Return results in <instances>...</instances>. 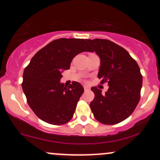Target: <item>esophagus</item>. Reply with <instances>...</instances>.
<instances>
[{
  "instance_id": "obj_1",
  "label": "esophagus",
  "mask_w": 160,
  "mask_h": 160,
  "mask_svg": "<svg viewBox=\"0 0 160 160\" xmlns=\"http://www.w3.org/2000/svg\"><path fill=\"white\" fill-rule=\"evenodd\" d=\"M83 88H84L85 91H88V90H90V88H89V87H88V86H84V87H83Z\"/></svg>"
}]
</instances>
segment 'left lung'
I'll return each mask as SVG.
<instances>
[{"instance_id":"left-lung-1","label":"left lung","mask_w":160,"mask_h":160,"mask_svg":"<svg viewBox=\"0 0 160 160\" xmlns=\"http://www.w3.org/2000/svg\"><path fill=\"white\" fill-rule=\"evenodd\" d=\"M101 58L98 78L108 83L105 94L91 88L94 99L90 106L95 118L104 125H115L128 118L140 100L142 76L136 61L122 46L108 39H88Z\"/></svg>"}]
</instances>
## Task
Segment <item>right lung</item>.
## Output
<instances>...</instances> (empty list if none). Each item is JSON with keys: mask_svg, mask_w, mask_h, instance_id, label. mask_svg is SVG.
Returning a JSON list of instances; mask_svg holds the SVG:
<instances>
[{"mask_svg": "<svg viewBox=\"0 0 160 160\" xmlns=\"http://www.w3.org/2000/svg\"><path fill=\"white\" fill-rule=\"evenodd\" d=\"M86 51L92 52L87 39L59 38L40 49L25 67L22 89L31 109L41 120L55 125L71 120L84 90L77 82L67 88L59 80L72 59Z\"/></svg>", "mask_w": 160, "mask_h": 160, "instance_id": "obj_1", "label": "right lung"}]
</instances>
